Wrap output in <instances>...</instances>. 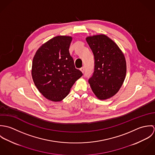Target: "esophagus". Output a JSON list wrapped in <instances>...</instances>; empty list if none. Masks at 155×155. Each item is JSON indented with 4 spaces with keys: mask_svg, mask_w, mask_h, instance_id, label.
I'll return each mask as SVG.
<instances>
[{
    "mask_svg": "<svg viewBox=\"0 0 155 155\" xmlns=\"http://www.w3.org/2000/svg\"><path fill=\"white\" fill-rule=\"evenodd\" d=\"M80 70L82 71V73H84V70H85V67H81V68H80Z\"/></svg>",
    "mask_w": 155,
    "mask_h": 155,
    "instance_id": "34e87169",
    "label": "esophagus"
}]
</instances>
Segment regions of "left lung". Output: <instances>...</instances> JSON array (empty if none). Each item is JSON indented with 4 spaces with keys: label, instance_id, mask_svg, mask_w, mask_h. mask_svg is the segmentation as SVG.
Returning <instances> with one entry per match:
<instances>
[{
    "label": "left lung",
    "instance_id": "left-lung-1",
    "mask_svg": "<svg viewBox=\"0 0 155 155\" xmlns=\"http://www.w3.org/2000/svg\"><path fill=\"white\" fill-rule=\"evenodd\" d=\"M86 41L94 56V71L89 79V85L99 100L109 99L119 91L125 79V55L105 35L87 36Z\"/></svg>",
    "mask_w": 155,
    "mask_h": 155
}]
</instances>
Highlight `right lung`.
Here are the masks:
<instances>
[{
	"label": "right lung",
	"instance_id": "1",
	"mask_svg": "<svg viewBox=\"0 0 155 155\" xmlns=\"http://www.w3.org/2000/svg\"><path fill=\"white\" fill-rule=\"evenodd\" d=\"M72 37L57 36L42 45L36 52L31 76L36 88L52 101H60L82 76L69 52Z\"/></svg>",
	"mask_w": 155,
	"mask_h": 155
}]
</instances>
